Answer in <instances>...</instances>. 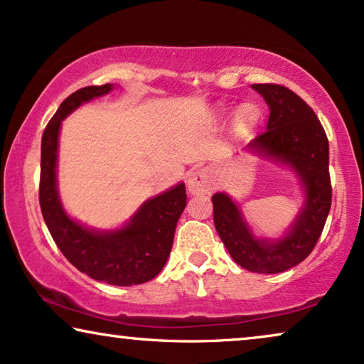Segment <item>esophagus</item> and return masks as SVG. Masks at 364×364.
<instances>
[{
	"label": "esophagus",
	"instance_id": "1",
	"mask_svg": "<svg viewBox=\"0 0 364 364\" xmlns=\"http://www.w3.org/2000/svg\"><path fill=\"white\" fill-rule=\"evenodd\" d=\"M187 187L192 196H205V193H210L213 191V178L207 168H197L188 177Z\"/></svg>",
	"mask_w": 364,
	"mask_h": 364
}]
</instances>
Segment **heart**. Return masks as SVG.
Listing matches in <instances>:
<instances>
[{
    "label": "heart",
    "mask_w": 364,
    "mask_h": 364,
    "mask_svg": "<svg viewBox=\"0 0 364 364\" xmlns=\"http://www.w3.org/2000/svg\"><path fill=\"white\" fill-rule=\"evenodd\" d=\"M258 119V109L253 104H243L235 112V124L238 127L247 129L253 126Z\"/></svg>",
    "instance_id": "1"
}]
</instances>
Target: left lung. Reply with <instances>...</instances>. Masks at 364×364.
Segmentation results:
<instances>
[{
  "mask_svg": "<svg viewBox=\"0 0 364 364\" xmlns=\"http://www.w3.org/2000/svg\"><path fill=\"white\" fill-rule=\"evenodd\" d=\"M265 99L270 117L265 131L248 151L280 164L295 173L303 191V207L278 238L257 237L238 203L227 192L212 197L213 223L230 257L245 270L282 273L310 255L331 207L330 147L313 109L290 89L278 84H252Z\"/></svg>",
  "mask_w": 364,
  "mask_h": 364,
  "instance_id": "1",
  "label": "left lung"
}]
</instances>
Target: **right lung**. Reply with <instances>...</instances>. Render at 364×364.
<instances>
[{"instance_id":"obj_1","label":"right lung","mask_w":364,"mask_h":364,"mask_svg":"<svg viewBox=\"0 0 364 364\" xmlns=\"http://www.w3.org/2000/svg\"><path fill=\"white\" fill-rule=\"evenodd\" d=\"M114 84L87 86L64 99L44 129L41 141L39 203L43 218L63 255L87 277L116 287L141 285L157 277L171 255L173 233L187 205L186 183L149 198L114 230L82 225L64 210L58 191V149L61 124L84 102L106 96Z\"/></svg>"}]
</instances>
